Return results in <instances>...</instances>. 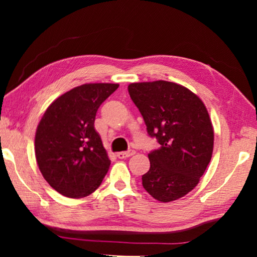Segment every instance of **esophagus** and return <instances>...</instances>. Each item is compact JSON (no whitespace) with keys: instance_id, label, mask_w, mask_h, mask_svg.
<instances>
[{"instance_id":"esophagus-1","label":"esophagus","mask_w":257,"mask_h":257,"mask_svg":"<svg viewBox=\"0 0 257 257\" xmlns=\"http://www.w3.org/2000/svg\"><path fill=\"white\" fill-rule=\"evenodd\" d=\"M135 153H136V152H135L134 150H129L127 152H119V153L116 154V156H118L119 159H127V158H129V156L134 155Z\"/></svg>"}]
</instances>
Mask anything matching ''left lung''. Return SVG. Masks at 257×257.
<instances>
[{
	"instance_id": "8db88e82",
	"label": "left lung",
	"mask_w": 257,
	"mask_h": 257,
	"mask_svg": "<svg viewBox=\"0 0 257 257\" xmlns=\"http://www.w3.org/2000/svg\"><path fill=\"white\" fill-rule=\"evenodd\" d=\"M128 92L160 149L149 154L150 170L142 177L152 197L168 203L197 186L213 153L214 132L196 94L176 82H134Z\"/></svg>"
}]
</instances>
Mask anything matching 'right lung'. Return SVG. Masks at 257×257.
Segmentation results:
<instances>
[{"mask_svg": "<svg viewBox=\"0 0 257 257\" xmlns=\"http://www.w3.org/2000/svg\"><path fill=\"white\" fill-rule=\"evenodd\" d=\"M118 84H84L47 107L35 135V155L44 179L66 197L94 193L111 161L94 122L101 104Z\"/></svg>", "mask_w": 257, "mask_h": 257, "instance_id": "obj_1", "label": "right lung"}]
</instances>
